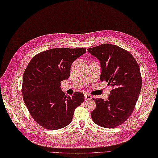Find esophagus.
<instances>
[{"label":"esophagus","mask_w":158,"mask_h":158,"mask_svg":"<svg viewBox=\"0 0 158 158\" xmlns=\"http://www.w3.org/2000/svg\"><path fill=\"white\" fill-rule=\"evenodd\" d=\"M85 99L86 100H91L92 99V97L90 96V95H89V94H85Z\"/></svg>","instance_id":"34e87169"}]
</instances>
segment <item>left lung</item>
Wrapping results in <instances>:
<instances>
[{
	"mask_svg": "<svg viewBox=\"0 0 158 158\" xmlns=\"http://www.w3.org/2000/svg\"><path fill=\"white\" fill-rule=\"evenodd\" d=\"M87 50L100 61V81L112 87L108 100L93 99L96 108L92 119L102 127L114 128L125 122L134 109L142 85L140 68L130 52L117 45L104 43Z\"/></svg>",
	"mask_w": 158,
	"mask_h": 158,
	"instance_id": "1",
	"label": "left lung"
}]
</instances>
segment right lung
Returning a JSON list of instances; mask_svg holds the SVG:
<instances>
[{
  "label": "right lung",
  "instance_id": "right-lung-1",
  "mask_svg": "<svg viewBox=\"0 0 158 158\" xmlns=\"http://www.w3.org/2000/svg\"><path fill=\"white\" fill-rule=\"evenodd\" d=\"M85 52V48H54L38 54L28 63L23 75V99L43 127L56 130L69 125L75 109L84 102L82 93L67 96L60 86L69 77L73 62Z\"/></svg>",
  "mask_w": 158,
  "mask_h": 158
}]
</instances>
